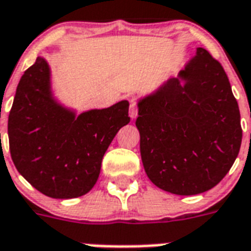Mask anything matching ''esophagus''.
I'll return each mask as SVG.
<instances>
[{"label":"esophagus","instance_id":"1","mask_svg":"<svg viewBox=\"0 0 251 251\" xmlns=\"http://www.w3.org/2000/svg\"><path fill=\"white\" fill-rule=\"evenodd\" d=\"M129 116L132 119L137 116V100H135V99H132L129 102Z\"/></svg>","mask_w":251,"mask_h":251}]
</instances>
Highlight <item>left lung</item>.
Here are the masks:
<instances>
[{"instance_id": "8db88e82", "label": "left lung", "mask_w": 251, "mask_h": 251, "mask_svg": "<svg viewBox=\"0 0 251 251\" xmlns=\"http://www.w3.org/2000/svg\"><path fill=\"white\" fill-rule=\"evenodd\" d=\"M136 127L149 179L176 195L215 187L234 164L242 128L224 68L204 48L176 78L140 100Z\"/></svg>"}]
</instances>
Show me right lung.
Returning a JSON list of instances; mask_svg holds the SVG:
<instances>
[{"label":"right lung","instance_id":"obj_1","mask_svg":"<svg viewBox=\"0 0 251 251\" xmlns=\"http://www.w3.org/2000/svg\"><path fill=\"white\" fill-rule=\"evenodd\" d=\"M122 100L75 118L52 98L50 68L38 57L19 81L7 122L11 160L25 179L55 199L78 198L94 187L108 145L129 123Z\"/></svg>","mask_w":251,"mask_h":251}]
</instances>
